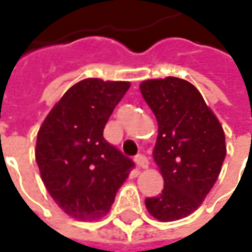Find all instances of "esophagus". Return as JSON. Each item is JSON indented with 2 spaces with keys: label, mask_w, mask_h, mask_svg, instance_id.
<instances>
[{
  "label": "esophagus",
  "mask_w": 252,
  "mask_h": 252,
  "mask_svg": "<svg viewBox=\"0 0 252 252\" xmlns=\"http://www.w3.org/2000/svg\"><path fill=\"white\" fill-rule=\"evenodd\" d=\"M134 161H136V164H137L140 168H147V167H149V158H147L144 154H137V156L134 157Z\"/></svg>",
  "instance_id": "34e87169"
}]
</instances>
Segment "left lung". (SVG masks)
Returning <instances> with one entry per match:
<instances>
[{
    "label": "left lung",
    "instance_id": "1",
    "mask_svg": "<svg viewBox=\"0 0 252 252\" xmlns=\"http://www.w3.org/2000/svg\"><path fill=\"white\" fill-rule=\"evenodd\" d=\"M140 91L158 123L153 156L164 178V189L146 199V208L160 221L179 220L200 206L218 181L226 157L224 131L185 80H147Z\"/></svg>",
    "mask_w": 252,
    "mask_h": 252
}]
</instances>
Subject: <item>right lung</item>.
<instances>
[{
	"mask_svg": "<svg viewBox=\"0 0 252 252\" xmlns=\"http://www.w3.org/2000/svg\"><path fill=\"white\" fill-rule=\"evenodd\" d=\"M130 84L87 78L53 106L36 140V162L59 208L74 219L108 213L134 162L103 139L105 125Z\"/></svg>",
	"mask_w": 252,
	"mask_h": 252,
	"instance_id": "obj_1",
	"label": "right lung"
}]
</instances>
